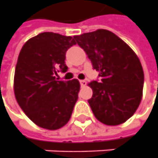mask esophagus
<instances>
[{
    "instance_id": "34e87169",
    "label": "esophagus",
    "mask_w": 158,
    "mask_h": 158,
    "mask_svg": "<svg viewBox=\"0 0 158 158\" xmlns=\"http://www.w3.org/2000/svg\"><path fill=\"white\" fill-rule=\"evenodd\" d=\"M80 84H81V86H82V87L86 86L87 81H85V80H80Z\"/></svg>"
}]
</instances>
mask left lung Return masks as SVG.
<instances>
[{
	"mask_svg": "<svg viewBox=\"0 0 158 158\" xmlns=\"http://www.w3.org/2000/svg\"><path fill=\"white\" fill-rule=\"evenodd\" d=\"M86 52L101 81L89 86V103L97 120L106 125L123 123L133 116L143 96L144 75L135 52L114 33L106 29L75 35Z\"/></svg>",
	"mask_w": 158,
	"mask_h": 158,
	"instance_id": "8db88e82",
	"label": "left lung"
}]
</instances>
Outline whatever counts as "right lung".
I'll list each match as a JSON object with an SVG mask.
<instances>
[{
  "instance_id": "1",
  "label": "right lung",
  "mask_w": 158,
  "mask_h": 158,
  "mask_svg": "<svg viewBox=\"0 0 158 158\" xmlns=\"http://www.w3.org/2000/svg\"><path fill=\"white\" fill-rule=\"evenodd\" d=\"M75 44L71 36L44 32L30 38L19 54L15 96L23 112L41 128L58 130L71 117L80 83L77 79L58 81L56 76L68 70L65 55Z\"/></svg>"
}]
</instances>
